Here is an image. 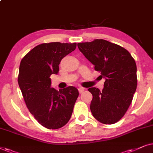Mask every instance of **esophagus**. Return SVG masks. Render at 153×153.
<instances>
[{
    "label": "esophagus",
    "instance_id": "esophagus-1",
    "mask_svg": "<svg viewBox=\"0 0 153 153\" xmlns=\"http://www.w3.org/2000/svg\"><path fill=\"white\" fill-rule=\"evenodd\" d=\"M78 91L80 93H82L83 91H85V88H83V87H80V88L78 89Z\"/></svg>",
    "mask_w": 153,
    "mask_h": 153
}]
</instances>
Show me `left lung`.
<instances>
[{"instance_id":"left-lung-1","label":"left lung","mask_w":153,"mask_h":153,"mask_svg":"<svg viewBox=\"0 0 153 153\" xmlns=\"http://www.w3.org/2000/svg\"><path fill=\"white\" fill-rule=\"evenodd\" d=\"M78 47L105 79L101 91L88 89L93 96L91 113L103 124L117 123L127 112L137 87L135 61L123 47L103 39L80 42Z\"/></svg>"}]
</instances>
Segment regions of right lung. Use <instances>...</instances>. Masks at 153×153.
<instances>
[{
  "label": "right lung",
  "mask_w": 153,
  "mask_h": 153,
  "mask_svg": "<svg viewBox=\"0 0 153 153\" xmlns=\"http://www.w3.org/2000/svg\"><path fill=\"white\" fill-rule=\"evenodd\" d=\"M76 45V42L40 44L20 63L18 83L24 101L36 120L48 129H59L68 123L78 97L75 87L56 90L51 87L50 78L58 74L61 61Z\"/></svg>",
  "instance_id": "obj_1"
}]
</instances>
